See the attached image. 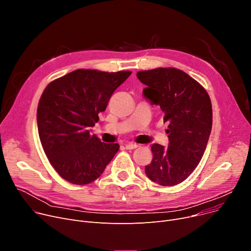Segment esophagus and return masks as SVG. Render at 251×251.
Returning a JSON list of instances; mask_svg holds the SVG:
<instances>
[{
  "label": "esophagus",
  "mask_w": 251,
  "mask_h": 251,
  "mask_svg": "<svg viewBox=\"0 0 251 251\" xmlns=\"http://www.w3.org/2000/svg\"><path fill=\"white\" fill-rule=\"evenodd\" d=\"M137 147H138V145L135 144V143H127V144H126V149H127V150H132Z\"/></svg>",
  "instance_id": "1"
}]
</instances>
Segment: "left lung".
Returning <instances> with one entry per match:
<instances>
[{
  "mask_svg": "<svg viewBox=\"0 0 251 251\" xmlns=\"http://www.w3.org/2000/svg\"><path fill=\"white\" fill-rule=\"evenodd\" d=\"M146 85L143 95L163 112L169 146L153 144V158L145 166L151 181L161 186L182 183L193 173L205 151L212 126L211 102L198 81L176 68L139 71Z\"/></svg>",
  "mask_w": 251,
  "mask_h": 251,
  "instance_id": "8db88e82",
  "label": "left lung"
}]
</instances>
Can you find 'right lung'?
Segmentation results:
<instances>
[{"label":"right lung","mask_w":251,"mask_h":251,"mask_svg":"<svg viewBox=\"0 0 251 251\" xmlns=\"http://www.w3.org/2000/svg\"><path fill=\"white\" fill-rule=\"evenodd\" d=\"M130 74L77 69L53 80L43 92L37 112L40 140L55 171L69 183L94 182L118 151V144L101 142L90 127Z\"/></svg>","instance_id":"1"}]
</instances>
